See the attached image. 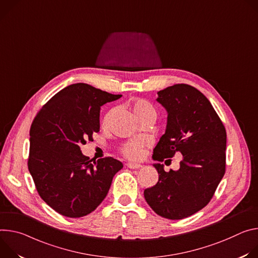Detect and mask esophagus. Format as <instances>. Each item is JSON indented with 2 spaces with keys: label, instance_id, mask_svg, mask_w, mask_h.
Listing matches in <instances>:
<instances>
[{
  "label": "esophagus",
  "instance_id": "1",
  "mask_svg": "<svg viewBox=\"0 0 258 258\" xmlns=\"http://www.w3.org/2000/svg\"><path fill=\"white\" fill-rule=\"evenodd\" d=\"M127 167L130 168V169H138L141 167L140 164H136V163H127Z\"/></svg>",
  "mask_w": 258,
  "mask_h": 258
}]
</instances>
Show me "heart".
<instances>
[{"label": "heart", "mask_w": 258, "mask_h": 258, "mask_svg": "<svg viewBox=\"0 0 258 258\" xmlns=\"http://www.w3.org/2000/svg\"><path fill=\"white\" fill-rule=\"evenodd\" d=\"M132 109L139 120H142L148 117H152L156 119V110L154 106L145 100L135 101L132 105ZM111 114H112V110L108 111L104 116L102 121V124L104 126L107 125ZM122 153L126 158L130 160H138L142 157V154H144V142L138 139L129 141L122 148Z\"/></svg>", "instance_id": "heart-1"}]
</instances>
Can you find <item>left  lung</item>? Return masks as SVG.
<instances>
[{"label":"left lung","instance_id":"8db88e82","mask_svg":"<svg viewBox=\"0 0 258 258\" xmlns=\"http://www.w3.org/2000/svg\"><path fill=\"white\" fill-rule=\"evenodd\" d=\"M157 101L167 111V125L153 159L162 162L180 153L182 160L178 170L169 172L163 164H154L159 180L144 195L158 215L182 219L204 208L222 179L226 132L210 101L189 85L159 91Z\"/></svg>","mask_w":258,"mask_h":258}]
</instances>
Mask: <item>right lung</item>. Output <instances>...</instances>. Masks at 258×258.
Here are the masks:
<instances>
[{
	"mask_svg": "<svg viewBox=\"0 0 258 258\" xmlns=\"http://www.w3.org/2000/svg\"><path fill=\"white\" fill-rule=\"evenodd\" d=\"M114 95L84 83L56 93L30 130L28 170L40 197L59 214L78 218L94 211L123 164L111 157L89 160L81 147L100 128V106Z\"/></svg>",
	"mask_w": 258,
	"mask_h": 258,
	"instance_id": "right-lung-1",
	"label": "right lung"
}]
</instances>
